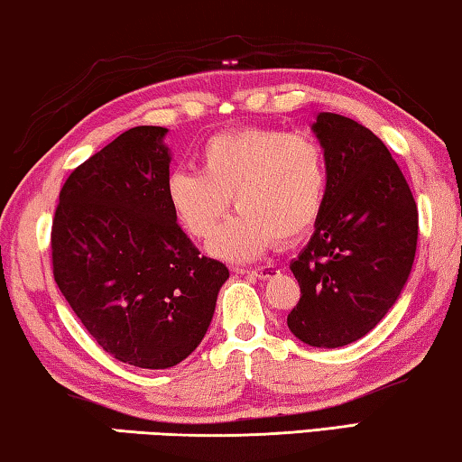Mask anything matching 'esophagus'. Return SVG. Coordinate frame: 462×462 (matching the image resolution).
I'll return each instance as SVG.
<instances>
[{
  "label": "esophagus",
  "mask_w": 462,
  "mask_h": 462,
  "mask_svg": "<svg viewBox=\"0 0 462 462\" xmlns=\"http://www.w3.org/2000/svg\"><path fill=\"white\" fill-rule=\"evenodd\" d=\"M238 273H248V275H254L259 277V280H269V277H273L280 273V269L273 267V265H267V267H254V269H236Z\"/></svg>",
  "instance_id": "34e87169"
}]
</instances>
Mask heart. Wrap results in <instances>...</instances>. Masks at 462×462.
Returning a JSON list of instances; mask_svg holds the SVG:
<instances>
[{
    "mask_svg": "<svg viewBox=\"0 0 462 462\" xmlns=\"http://www.w3.org/2000/svg\"><path fill=\"white\" fill-rule=\"evenodd\" d=\"M328 185L323 145L309 134L245 127L217 134L201 150V172L174 171L166 195L193 238L205 240L226 217L240 214L209 243L226 261H253L267 248L294 243L320 216Z\"/></svg>",
    "mask_w": 462,
    "mask_h": 462,
    "instance_id": "1",
    "label": "heart"
}]
</instances>
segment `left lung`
<instances>
[{"label": "left lung", "instance_id": "obj_1", "mask_svg": "<svg viewBox=\"0 0 462 462\" xmlns=\"http://www.w3.org/2000/svg\"><path fill=\"white\" fill-rule=\"evenodd\" d=\"M328 185L317 228L291 261L300 300L288 327L314 347H343L374 328L397 302L417 248V205L386 145L347 116L312 125Z\"/></svg>", "mask_w": 462, "mask_h": 462}]
</instances>
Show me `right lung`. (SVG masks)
I'll return each mask as SVG.
<instances>
[{
    "mask_svg": "<svg viewBox=\"0 0 462 462\" xmlns=\"http://www.w3.org/2000/svg\"><path fill=\"white\" fill-rule=\"evenodd\" d=\"M164 135L134 127L79 164L51 226L53 275L71 310L108 356L150 370L199 346L230 275L177 224Z\"/></svg>",
    "mask_w": 462,
    "mask_h": 462,
    "instance_id": "right-lung-1",
    "label": "right lung"
}]
</instances>
